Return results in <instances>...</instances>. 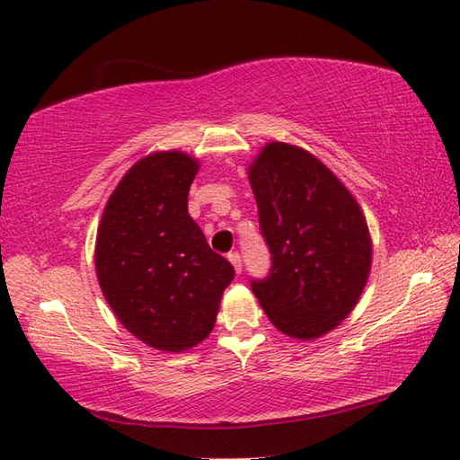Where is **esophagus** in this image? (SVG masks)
Returning <instances> with one entry per match:
<instances>
[{
  "mask_svg": "<svg viewBox=\"0 0 460 460\" xmlns=\"http://www.w3.org/2000/svg\"><path fill=\"white\" fill-rule=\"evenodd\" d=\"M227 259L231 261V265H233V269H235L237 275H241V267H243V265H241V255H239V252H237V251L229 252Z\"/></svg>",
  "mask_w": 460,
  "mask_h": 460,
  "instance_id": "1",
  "label": "esophagus"
}]
</instances>
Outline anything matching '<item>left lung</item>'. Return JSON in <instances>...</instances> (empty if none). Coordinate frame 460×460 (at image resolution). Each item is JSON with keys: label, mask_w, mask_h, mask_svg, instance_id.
Returning <instances> with one entry per match:
<instances>
[{"label": "left lung", "mask_w": 460, "mask_h": 460, "mask_svg": "<svg viewBox=\"0 0 460 460\" xmlns=\"http://www.w3.org/2000/svg\"><path fill=\"white\" fill-rule=\"evenodd\" d=\"M272 267L251 288L282 334L316 340L356 308L371 269V237L354 195L316 155L269 142L249 165Z\"/></svg>", "instance_id": "left-lung-1"}]
</instances>
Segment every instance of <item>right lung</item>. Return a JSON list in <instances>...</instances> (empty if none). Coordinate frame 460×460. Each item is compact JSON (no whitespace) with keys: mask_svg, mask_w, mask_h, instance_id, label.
<instances>
[{"mask_svg":"<svg viewBox=\"0 0 460 460\" xmlns=\"http://www.w3.org/2000/svg\"><path fill=\"white\" fill-rule=\"evenodd\" d=\"M198 172L199 160L180 150L144 155L106 201L94 245L96 277L120 324L175 354L209 336L235 277L188 213Z\"/></svg>","mask_w":460,"mask_h":460,"instance_id":"obj_1","label":"right lung"}]
</instances>
